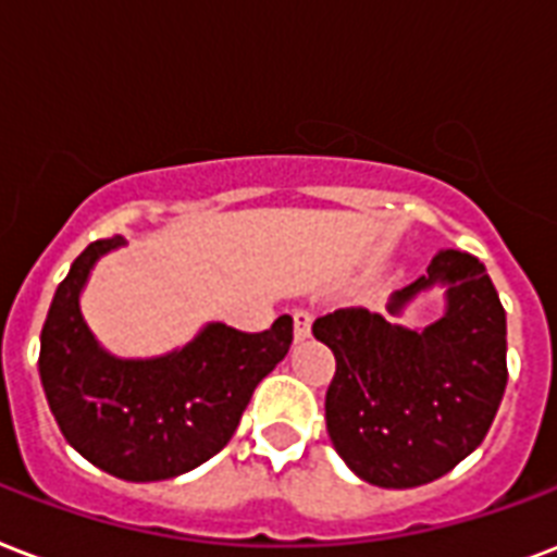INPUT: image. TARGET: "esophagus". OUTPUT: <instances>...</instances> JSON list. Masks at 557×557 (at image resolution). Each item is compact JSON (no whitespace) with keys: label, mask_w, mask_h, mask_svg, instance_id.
I'll use <instances>...</instances> for the list:
<instances>
[{"label":"esophagus","mask_w":557,"mask_h":557,"mask_svg":"<svg viewBox=\"0 0 557 557\" xmlns=\"http://www.w3.org/2000/svg\"><path fill=\"white\" fill-rule=\"evenodd\" d=\"M310 322H313V313H310V310H293V337L308 339Z\"/></svg>","instance_id":"34e87169"}]
</instances>
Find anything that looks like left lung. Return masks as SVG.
I'll use <instances>...</instances> for the list:
<instances>
[{"instance_id":"left-lung-1","label":"left lung","mask_w":557,"mask_h":557,"mask_svg":"<svg viewBox=\"0 0 557 557\" xmlns=\"http://www.w3.org/2000/svg\"><path fill=\"white\" fill-rule=\"evenodd\" d=\"M433 284L447 287V308L424 331L366 308L313 322V337L337 360L327 435L343 462L381 488H416L454 471L482 444L506 392V310L485 267L444 249L389 310L400 313Z\"/></svg>"}]
</instances>
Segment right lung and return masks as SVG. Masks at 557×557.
Here are the masks:
<instances>
[{
	"instance_id": "obj_1",
	"label": "right lung",
	"mask_w": 557,
	"mask_h": 557,
	"mask_svg": "<svg viewBox=\"0 0 557 557\" xmlns=\"http://www.w3.org/2000/svg\"><path fill=\"white\" fill-rule=\"evenodd\" d=\"M101 238L58 284L40 334V381L60 433L95 468L127 482L171 480L218 456L238 430L252 392L293 343V319L247 334L206 325L200 337L157 360L103 351L81 317V287L103 252Z\"/></svg>"
}]
</instances>
